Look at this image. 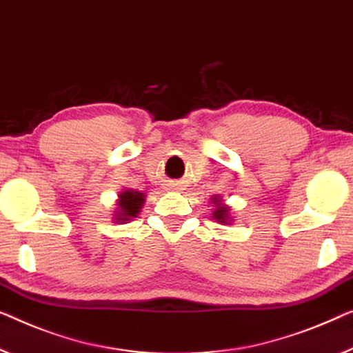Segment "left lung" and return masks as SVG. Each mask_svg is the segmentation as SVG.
<instances>
[{"mask_svg":"<svg viewBox=\"0 0 353 353\" xmlns=\"http://www.w3.org/2000/svg\"><path fill=\"white\" fill-rule=\"evenodd\" d=\"M210 203L214 204V210H212V217L215 222L219 223H223V225H230L231 223V214H230V206L223 203V199L220 194H214L212 198H210Z\"/></svg>","mask_w":353,"mask_h":353,"instance_id":"obj_1","label":"left lung"}]
</instances>
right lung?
I'll return each instance as SVG.
<instances>
[{"label": "right lung", "instance_id": "add662e5", "mask_svg": "<svg viewBox=\"0 0 353 353\" xmlns=\"http://www.w3.org/2000/svg\"><path fill=\"white\" fill-rule=\"evenodd\" d=\"M117 199V209L114 210L115 223H128L134 217H138L141 209L144 206L145 193L138 190H123L120 192Z\"/></svg>", "mask_w": 353, "mask_h": 353}]
</instances>
